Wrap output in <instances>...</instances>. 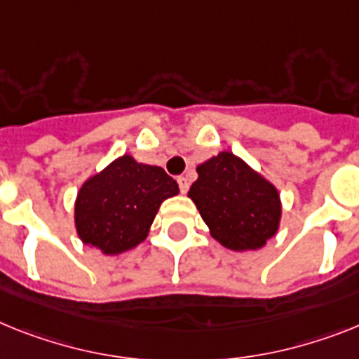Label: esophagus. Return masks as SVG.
<instances>
[{"instance_id":"34e87169","label":"esophagus","mask_w":359,"mask_h":359,"mask_svg":"<svg viewBox=\"0 0 359 359\" xmlns=\"http://www.w3.org/2000/svg\"><path fill=\"white\" fill-rule=\"evenodd\" d=\"M179 188H180V194H186L189 189V182L186 177H179Z\"/></svg>"}]
</instances>
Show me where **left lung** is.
I'll list each match as a JSON object with an SVG mask.
<instances>
[{"mask_svg": "<svg viewBox=\"0 0 359 359\" xmlns=\"http://www.w3.org/2000/svg\"><path fill=\"white\" fill-rule=\"evenodd\" d=\"M198 179L188 191L210 233L233 252L259 250L279 230L277 188L230 151L197 165Z\"/></svg>", "mask_w": 359, "mask_h": 359, "instance_id": "1", "label": "left lung"}]
</instances>
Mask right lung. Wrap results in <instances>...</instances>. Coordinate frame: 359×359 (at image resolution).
Here are the masks:
<instances>
[{"instance_id": "add662e5", "label": "right lung", "mask_w": 359, "mask_h": 359, "mask_svg": "<svg viewBox=\"0 0 359 359\" xmlns=\"http://www.w3.org/2000/svg\"><path fill=\"white\" fill-rule=\"evenodd\" d=\"M177 194L179 184L162 168L118 156L78 191V237L105 255L123 254L146 239L161 204Z\"/></svg>"}]
</instances>
